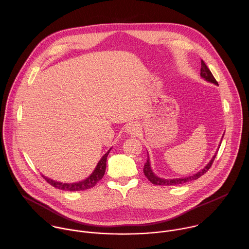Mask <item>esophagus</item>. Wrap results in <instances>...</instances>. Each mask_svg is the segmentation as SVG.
Masks as SVG:
<instances>
[{"label": "esophagus", "instance_id": "esophagus-1", "mask_svg": "<svg viewBox=\"0 0 249 249\" xmlns=\"http://www.w3.org/2000/svg\"><path fill=\"white\" fill-rule=\"evenodd\" d=\"M126 131H127V133H129V134H138L139 131H140V128H139V126H138L137 124L131 123V124L127 125Z\"/></svg>", "mask_w": 249, "mask_h": 249}]
</instances>
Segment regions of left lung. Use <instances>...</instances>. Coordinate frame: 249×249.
I'll return each instance as SVG.
<instances>
[{"instance_id": "left-lung-1", "label": "left lung", "mask_w": 249, "mask_h": 249, "mask_svg": "<svg viewBox=\"0 0 249 249\" xmlns=\"http://www.w3.org/2000/svg\"><path fill=\"white\" fill-rule=\"evenodd\" d=\"M201 76L202 78H204L206 81L208 82H211L213 84L215 85H218V82L216 81V79L214 78V76H213V74L211 73L210 69L207 67V65L205 64V62L203 60H201ZM217 155H215L214 157H213V159L211 160V161L199 172H197L196 174L192 175V176H189V177H183V178H174V179H162V178H160V177L156 176L154 174V172L152 171L151 169V165H150V160H149V157H148V160H147V162L144 164V174L145 176L147 177V178L153 183V184H156V185H177V184H182V183H185L187 181H191V180H196L198 179L200 176H202L203 174H205L209 169L210 167L212 166L213 162H214L215 160V158H216Z\"/></svg>"}]
</instances>
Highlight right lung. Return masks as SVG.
Masks as SVG:
<instances>
[{"instance_id": "1", "label": "right lung", "mask_w": 249, "mask_h": 249, "mask_svg": "<svg viewBox=\"0 0 249 249\" xmlns=\"http://www.w3.org/2000/svg\"><path fill=\"white\" fill-rule=\"evenodd\" d=\"M109 151L101 158V160L97 163V165H96L95 169L93 170V172L88 177L87 179H85V180H83L81 182L62 183V182H57L55 180L49 179V178H47V177H45L43 175H42V177L50 185H52L53 187L61 189V190H65V191H81V190H86V189L91 188L102 178L104 173H105L106 160H107V156L109 154Z\"/></svg>"}]
</instances>
